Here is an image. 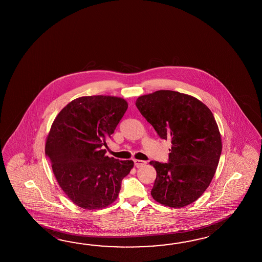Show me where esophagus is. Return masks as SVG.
<instances>
[{
	"instance_id": "esophagus-1",
	"label": "esophagus",
	"mask_w": 262,
	"mask_h": 262,
	"mask_svg": "<svg viewBox=\"0 0 262 262\" xmlns=\"http://www.w3.org/2000/svg\"><path fill=\"white\" fill-rule=\"evenodd\" d=\"M145 163H146V162L142 161V160H138V159H135V160H134V164H135V166L137 167H142L143 165H145Z\"/></svg>"
}]
</instances>
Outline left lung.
I'll return each instance as SVG.
<instances>
[{
	"label": "left lung",
	"instance_id": "8db88e82",
	"mask_svg": "<svg viewBox=\"0 0 262 262\" xmlns=\"http://www.w3.org/2000/svg\"><path fill=\"white\" fill-rule=\"evenodd\" d=\"M136 106L158 136L171 142L167 163L150 162L156 170L151 196L165 206L189 205L211 184L222 151L212 112L195 97L168 90L139 96Z\"/></svg>",
	"mask_w": 262,
	"mask_h": 262
}]
</instances>
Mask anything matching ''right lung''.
<instances>
[{"label":"right lung","instance_id":"1","mask_svg":"<svg viewBox=\"0 0 262 262\" xmlns=\"http://www.w3.org/2000/svg\"><path fill=\"white\" fill-rule=\"evenodd\" d=\"M128 107L115 96H82L57 115L46 142L56 180L71 201L86 210L105 208L116 201L132 160L106 156L112 138Z\"/></svg>","mask_w":262,"mask_h":262}]
</instances>
